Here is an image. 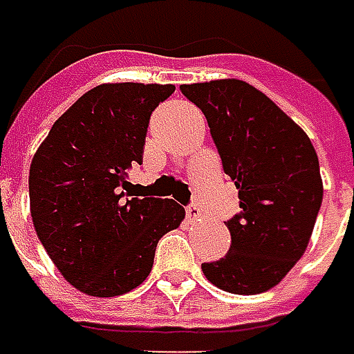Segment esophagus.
<instances>
[{
	"mask_svg": "<svg viewBox=\"0 0 354 354\" xmlns=\"http://www.w3.org/2000/svg\"><path fill=\"white\" fill-rule=\"evenodd\" d=\"M203 215V209H201L199 205H189V207H187V217H189L191 221H201Z\"/></svg>",
	"mask_w": 354,
	"mask_h": 354,
	"instance_id": "34e87169",
	"label": "esophagus"
}]
</instances>
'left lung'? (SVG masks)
Wrapping results in <instances>:
<instances>
[{"label":"left lung","instance_id":"8db88e82","mask_svg":"<svg viewBox=\"0 0 354 354\" xmlns=\"http://www.w3.org/2000/svg\"><path fill=\"white\" fill-rule=\"evenodd\" d=\"M207 117L241 213L227 229L229 253L203 263L207 281L235 295L279 285L307 251L323 201L319 157L303 131L257 87L241 80L181 85Z\"/></svg>","mask_w":354,"mask_h":354}]
</instances>
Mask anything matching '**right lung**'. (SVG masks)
Listing matches in <instances>:
<instances>
[{"label":"right lung","mask_w":354,"mask_h":354,"mask_svg":"<svg viewBox=\"0 0 354 354\" xmlns=\"http://www.w3.org/2000/svg\"><path fill=\"white\" fill-rule=\"evenodd\" d=\"M175 91L161 83H101L63 113L29 167L35 233L63 279L89 297H117L151 273L155 247L185 219L173 199L131 197L129 171L151 111Z\"/></svg>","instance_id":"add662e5"}]
</instances>
